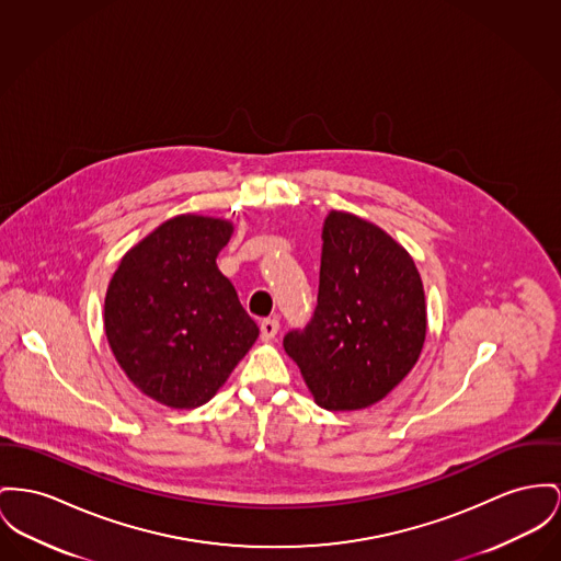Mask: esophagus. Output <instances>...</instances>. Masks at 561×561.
<instances>
[{
	"label": "esophagus",
	"instance_id": "1",
	"mask_svg": "<svg viewBox=\"0 0 561 561\" xmlns=\"http://www.w3.org/2000/svg\"><path fill=\"white\" fill-rule=\"evenodd\" d=\"M260 330H262L263 340H272V337L278 334L280 323H278V319H263L262 323H260Z\"/></svg>",
	"mask_w": 561,
	"mask_h": 561
}]
</instances>
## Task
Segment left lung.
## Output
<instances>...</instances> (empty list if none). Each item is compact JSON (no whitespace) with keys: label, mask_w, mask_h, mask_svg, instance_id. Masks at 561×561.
<instances>
[{"label":"left lung","mask_w":561,"mask_h":561,"mask_svg":"<svg viewBox=\"0 0 561 561\" xmlns=\"http://www.w3.org/2000/svg\"><path fill=\"white\" fill-rule=\"evenodd\" d=\"M423 340L425 296L411 255L380 227L330 213L314 312L283 337L317 404L373 407L411 373Z\"/></svg>","instance_id":"obj_1"}]
</instances>
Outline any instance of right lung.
I'll return each instance as SVG.
<instances>
[{
	"label": "right lung",
	"instance_id": "add662e5",
	"mask_svg": "<svg viewBox=\"0 0 561 561\" xmlns=\"http://www.w3.org/2000/svg\"><path fill=\"white\" fill-rule=\"evenodd\" d=\"M231 224L181 215L138 242L114 272L104 325L129 380L170 409L206 404L260 336L217 267Z\"/></svg>",
	"mask_w": 561,
	"mask_h": 561
}]
</instances>
